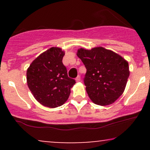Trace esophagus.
Wrapping results in <instances>:
<instances>
[{
	"label": "esophagus",
	"instance_id": "esophagus-1",
	"mask_svg": "<svg viewBox=\"0 0 150 150\" xmlns=\"http://www.w3.org/2000/svg\"><path fill=\"white\" fill-rule=\"evenodd\" d=\"M75 80H76V82H80V75H78L76 78H75Z\"/></svg>",
	"mask_w": 150,
	"mask_h": 150
}]
</instances>
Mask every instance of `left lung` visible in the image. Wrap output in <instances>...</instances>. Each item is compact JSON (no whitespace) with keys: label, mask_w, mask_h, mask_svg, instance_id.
Masks as SVG:
<instances>
[{"label":"left lung","mask_w":150,"mask_h":150,"mask_svg":"<svg viewBox=\"0 0 150 150\" xmlns=\"http://www.w3.org/2000/svg\"><path fill=\"white\" fill-rule=\"evenodd\" d=\"M77 56L85 65L84 82L94 104H113L124 92L130 71L128 61L111 50L95 47L77 50Z\"/></svg>","instance_id":"obj_1"}]
</instances>
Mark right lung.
<instances>
[{
  "label": "right lung",
  "mask_w": 150,
  "mask_h": 150,
  "mask_svg": "<svg viewBox=\"0 0 150 150\" xmlns=\"http://www.w3.org/2000/svg\"><path fill=\"white\" fill-rule=\"evenodd\" d=\"M65 52L51 47L41 53L27 70V82L38 102L49 108L61 106L68 100L75 80L68 76L63 64Z\"/></svg>",
  "instance_id": "right-lung-1"
}]
</instances>
